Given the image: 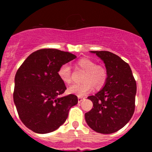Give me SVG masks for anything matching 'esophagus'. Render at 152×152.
Masks as SVG:
<instances>
[{
	"instance_id": "esophagus-1",
	"label": "esophagus",
	"mask_w": 152,
	"mask_h": 152,
	"mask_svg": "<svg viewBox=\"0 0 152 152\" xmlns=\"http://www.w3.org/2000/svg\"><path fill=\"white\" fill-rule=\"evenodd\" d=\"M84 99V97H82V96H78V102H81Z\"/></svg>"
}]
</instances>
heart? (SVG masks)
Segmentation results:
<instances>
[{
  "mask_svg": "<svg viewBox=\"0 0 152 152\" xmlns=\"http://www.w3.org/2000/svg\"><path fill=\"white\" fill-rule=\"evenodd\" d=\"M78 68L85 71L82 78V83L73 84L69 87L68 91L70 94L83 96L94 89L102 88L107 80V71L104 66L96 65V62L88 58H83L77 62ZM58 75L61 80L65 83H70L72 81L71 67L64 64L59 68Z\"/></svg>",
  "mask_w": 152,
  "mask_h": 152,
  "instance_id": "1",
  "label": "heart"
}]
</instances>
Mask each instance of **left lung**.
I'll use <instances>...</instances> for the list:
<instances>
[{"label": "left lung", "mask_w": 152, "mask_h": 152, "mask_svg": "<svg viewBox=\"0 0 152 152\" xmlns=\"http://www.w3.org/2000/svg\"><path fill=\"white\" fill-rule=\"evenodd\" d=\"M105 64L107 80L102 89L88 97L93 108L85 114L87 124L104 134L117 132L129 121L135 109L137 83L129 65L106 50L91 51Z\"/></svg>", "instance_id": "1"}]
</instances>
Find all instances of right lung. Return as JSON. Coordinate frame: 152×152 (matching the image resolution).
I'll return each instance as SVG.
<instances>
[{
  "label": "right lung",
  "instance_id": "1",
  "mask_svg": "<svg viewBox=\"0 0 152 152\" xmlns=\"http://www.w3.org/2000/svg\"><path fill=\"white\" fill-rule=\"evenodd\" d=\"M76 56L69 52L44 48L24 61L15 76L13 101L26 127L38 134L56 130L66 121L69 109L78 103L76 95L59 96L66 87L59 68Z\"/></svg>",
  "mask_w": 152,
  "mask_h": 152
}]
</instances>
